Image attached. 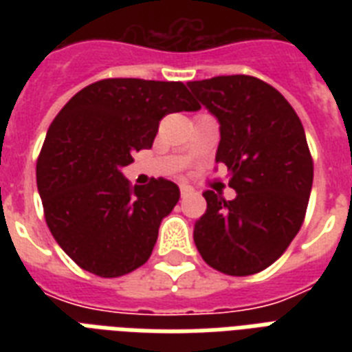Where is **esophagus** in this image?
<instances>
[{
	"label": "esophagus",
	"instance_id": "esophagus-1",
	"mask_svg": "<svg viewBox=\"0 0 352 352\" xmlns=\"http://www.w3.org/2000/svg\"><path fill=\"white\" fill-rule=\"evenodd\" d=\"M179 190H181V197H188L193 192L192 186H188V184H179Z\"/></svg>",
	"mask_w": 352,
	"mask_h": 352
}]
</instances>
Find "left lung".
I'll use <instances>...</instances> for the list:
<instances>
[{"label": "left lung", "mask_w": 352, "mask_h": 352, "mask_svg": "<svg viewBox=\"0 0 352 352\" xmlns=\"http://www.w3.org/2000/svg\"><path fill=\"white\" fill-rule=\"evenodd\" d=\"M199 102L221 124L215 155L230 188L204 192L206 212L193 241L210 267L228 276H250L270 267L289 248L305 219L314 162L294 107L278 89L248 74L190 82Z\"/></svg>", "instance_id": "1"}]
</instances>
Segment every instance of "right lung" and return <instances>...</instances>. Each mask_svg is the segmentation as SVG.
Segmentation results:
<instances>
[{"label":"right lung","instance_id":"right-lung-1","mask_svg":"<svg viewBox=\"0 0 352 352\" xmlns=\"http://www.w3.org/2000/svg\"><path fill=\"white\" fill-rule=\"evenodd\" d=\"M199 107L182 82L106 78L58 113L36 182L52 237L80 268L118 278L148 261L179 188L162 177L133 186L120 170L151 148L162 117Z\"/></svg>","mask_w":352,"mask_h":352}]
</instances>
